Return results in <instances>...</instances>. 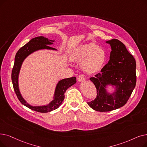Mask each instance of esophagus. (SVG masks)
I'll return each mask as SVG.
<instances>
[{"label":"esophagus","instance_id":"34e87169","mask_svg":"<svg viewBox=\"0 0 147 147\" xmlns=\"http://www.w3.org/2000/svg\"><path fill=\"white\" fill-rule=\"evenodd\" d=\"M78 81L79 82H83L85 80V76L84 74H79L78 76Z\"/></svg>","mask_w":147,"mask_h":147}]
</instances>
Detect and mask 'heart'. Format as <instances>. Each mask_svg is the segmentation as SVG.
<instances>
[{
  "label": "heart",
  "mask_w": 147,
  "mask_h": 147,
  "mask_svg": "<svg viewBox=\"0 0 147 147\" xmlns=\"http://www.w3.org/2000/svg\"><path fill=\"white\" fill-rule=\"evenodd\" d=\"M71 59L76 62H82V68L89 74L100 70L106 62L105 50L96 44L90 42L76 47L71 54Z\"/></svg>",
  "instance_id": "obj_1"
}]
</instances>
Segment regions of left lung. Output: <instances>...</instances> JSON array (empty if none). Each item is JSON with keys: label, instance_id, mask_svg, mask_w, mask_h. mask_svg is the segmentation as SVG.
I'll use <instances>...</instances> for the list:
<instances>
[{"label": "left lung", "instance_id": "8db88e82", "mask_svg": "<svg viewBox=\"0 0 147 147\" xmlns=\"http://www.w3.org/2000/svg\"><path fill=\"white\" fill-rule=\"evenodd\" d=\"M112 51L110 59L101 73L91 78L97 89V97L88 105L98 112L115 110L126 104L136 86V61L124 44L117 39L106 41ZM116 87V91L109 94L106 86Z\"/></svg>", "mask_w": 147, "mask_h": 147}]
</instances>
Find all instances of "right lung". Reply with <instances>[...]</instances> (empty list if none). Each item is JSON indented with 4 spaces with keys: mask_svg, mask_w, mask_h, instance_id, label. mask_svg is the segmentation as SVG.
<instances>
[{
    "mask_svg": "<svg viewBox=\"0 0 147 147\" xmlns=\"http://www.w3.org/2000/svg\"><path fill=\"white\" fill-rule=\"evenodd\" d=\"M53 42V40H49L48 38H44V36H38L32 38L27 44H25L24 46L18 50L15 56L14 64L12 70L11 79L12 85H13L14 91L19 101L21 102L22 104L29 108L30 109L41 113L49 112L58 108L65 98L64 94L67 89L76 83V77H72L60 80L56 86L53 101H52V102H50L47 105L41 106H32L28 104L22 97L20 91H19L18 78L19 72H20V68L24 59L30 53L38 50H56L55 49L48 46L52 44Z\"/></svg>",
    "mask_w": 147,
    "mask_h": 147,
    "instance_id": "1",
    "label": "right lung"
}]
</instances>
